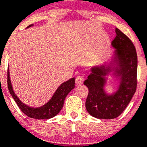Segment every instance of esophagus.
<instances>
[{
  "mask_svg": "<svg viewBox=\"0 0 147 147\" xmlns=\"http://www.w3.org/2000/svg\"><path fill=\"white\" fill-rule=\"evenodd\" d=\"M84 82V78L81 75H78L76 77V79H75V82H76L77 85H81V84L83 83Z\"/></svg>",
  "mask_w": 147,
  "mask_h": 147,
  "instance_id": "esophagus-1",
  "label": "esophagus"
}]
</instances>
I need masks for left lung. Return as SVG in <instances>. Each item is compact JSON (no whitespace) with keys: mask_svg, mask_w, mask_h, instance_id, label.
<instances>
[{"mask_svg":"<svg viewBox=\"0 0 147 147\" xmlns=\"http://www.w3.org/2000/svg\"><path fill=\"white\" fill-rule=\"evenodd\" d=\"M116 36L112 46L116 49L115 55L119 69L116 72L121 76L119 89L113 95H106L103 90L104 76L110 67H98L84 82L88 88L85 107L93 117L100 119H113L120 116L130 102L137 86V54L133 42L126 34L116 28Z\"/></svg>","mask_w":147,"mask_h":147,"instance_id":"obj_1","label":"left lung"}]
</instances>
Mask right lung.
I'll use <instances>...</instances> for the list:
<instances>
[{"mask_svg": "<svg viewBox=\"0 0 147 147\" xmlns=\"http://www.w3.org/2000/svg\"><path fill=\"white\" fill-rule=\"evenodd\" d=\"M31 26H32V24L29 25L28 27ZM7 74H8L7 82H8V90H9L11 96L13 98L14 100L16 102L18 108L27 116L36 119H49L58 114L62 108V107H63L64 101H65L66 96L75 87V78H71L69 80L62 83L57 88V90L55 92L52 98H51V100L47 103H46L43 106L39 107V108H31V107L27 106L26 105L23 103L18 99V97L16 95V94L14 93L13 90L12 85H11V80H10L8 69Z\"/></svg>", "mask_w": 147, "mask_h": 147, "instance_id": "right-lung-1", "label": "right lung"}]
</instances>
